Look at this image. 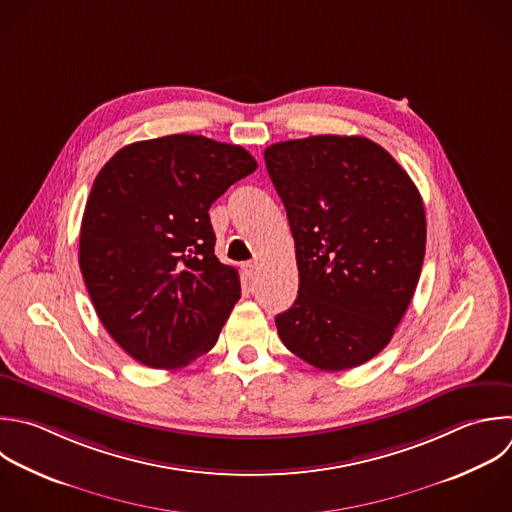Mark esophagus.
Here are the masks:
<instances>
[{"mask_svg": "<svg viewBox=\"0 0 512 512\" xmlns=\"http://www.w3.org/2000/svg\"><path fill=\"white\" fill-rule=\"evenodd\" d=\"M242 270H244V276H246L248 280H252V278L256 276V272H258V264H256V262H246V264L242 266Z\"/></svg>", "mask_w": 512, "mask_h": 512, "instance_id": "obj_1", "label": "esophagus"}]
</instances>
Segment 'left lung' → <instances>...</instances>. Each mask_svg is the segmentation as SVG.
I'll list each match as a JSON object with an SVG mask.
<instances>
[{
	"mask_svg": "<svg viewBox=\"0 0 512 512\" xmlns=\"http://www.w3.org/2000/svg\"><path fill=\"white\" fill-rule=\"evenodd\" d=\"M290 222L298 296L276 316L284 346L336 372L374 358L402 320L426 250L422 198L362 136H310L264 152Z\"/></svg>",
	"mask_w": 512,
	"mask_h": 512,
	"instance_id": "obj_1",
	"label": "left lung"
}]
</instances>
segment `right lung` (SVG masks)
Instances as JSON below:
<instances>
[{"instance_id":"1","label":"right lung","mask_w":512,"mask_h":512,"mask_svg":"<svg viewBox=\"0 0 512 512\" xmlns=\"http://www.w3.org/2000/svg\"><path fill=\"white\" fill-rule=\"evenodd\" d=\"M256 168L242 146L174 134L122 148L96 176L80 268L104 328L140 364L176 370L216 344L240 278L214 254L208 210Z\"/></svg>"}]
</instances>
